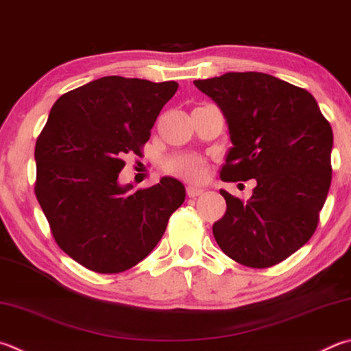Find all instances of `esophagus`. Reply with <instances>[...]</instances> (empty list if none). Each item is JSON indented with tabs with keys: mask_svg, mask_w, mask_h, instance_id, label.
I'll return each mask as SVG.
<instances>
[{
	"mask_svg": "<svg viewBox=\"0 0 351 351\" xmlns=\"http://www.w3.org/2000/svg\"><path fill=\"white\" fill-rule=\"evenodd\" d=\"M204 193V189H199V187H193V186H189L187 187V195L190 197H196Z\"/></svg>",
	"mask_w": 351,
	"mask_h": 351,
	"instance_id": "34e87169",
	"label": "esophagus"
}]
</instances>
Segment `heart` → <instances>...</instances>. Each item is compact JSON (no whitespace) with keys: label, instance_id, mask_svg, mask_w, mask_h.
Returning a JSON list of instances; mask_svg holds the SVG:
<instances>
[{"label":"heart","instance_id":"heart-1","mask_svg":"<svg viewBox=\"0 0 351 351\" xmlns=\"http://www.w3.org/2000/svg\"><path fill=\"white\" fill-rule=\"evenodd\" d=\"M167 173L173 175L189 182H199L207 173V161L199 155L181 154L169 158L164 162Z\"/></svg>","mask_w":351,"mask_h":351}]
</instances>
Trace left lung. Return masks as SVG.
<instances>
[{
	"label": "left lung",
	"instance_id": "8db88e82",
	"mask_svg": "<svg viewBox=\"0 0 351 351\" xmlns=\"http://www.w3.org/2000/svg\"><path fill=\"white\" fill-rule=\"evenodd\" d=\"M193 84L227 121L233 147L222 181L256 180L247 202L221 190L227 210L213 237L242 265L279 264L317 227L331 184V125L313 95L271 75L228 72Z\"/></svg>",
	"mask_w": 351,
	"mask_h": 351
}]
</instances>
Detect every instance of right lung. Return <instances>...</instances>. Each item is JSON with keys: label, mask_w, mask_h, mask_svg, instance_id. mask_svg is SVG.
Masks as SVG:
<instances>
[{"label": "right lung", "mask_w": 351, "mask_h": 351, "mask_svg": "<svg viewBox=\"0 0 351 351\" xmlns=\"http://www.w3.org/2000/svg\"><path fill=\"white\" fill-rule=\"evenodd\" d=\"M178 82L104 76L62 95L36 139L35 195L56 244L97 273L132 269L162 238L186 199L175 178L132 192L127 154L141 155Z\"/></svg>", "instance_id": "1"}]
</instances>
